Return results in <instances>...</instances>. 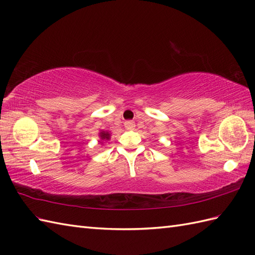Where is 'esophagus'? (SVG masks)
<instances>
[{
    "label": "esophagus",
    "instance_id": "34e87169",
    "mask_svg": "<svg viewBox=\"0 0 255 255\" xmlns=\"http://www.w3.org/2000/svg\"><path fill=\"white\" fill-rule=\"evenodd\" d=\"M134 121H132V120H128V121H126V127L127 128H134Z\"/></svg>",
    "mask_w": 255,
    "mask_h": 255
}]
</instances>
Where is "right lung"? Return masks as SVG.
Segmentation results:
<instances>
[{"label":"right lung","mask_w":255,"mask_h":255,"mask_svg":"<svg viewBox=\"0 0 255 255\" xmlns=\"http://www.w3.org/2000/svg\"><path fill=\"white\" fill-rule=\"evenodd\" d=\"M101 137H102V139H109L110 134L108 132H102L101 133Z\"/></svg>","instance_id":"obj_1"}]
</instances>
